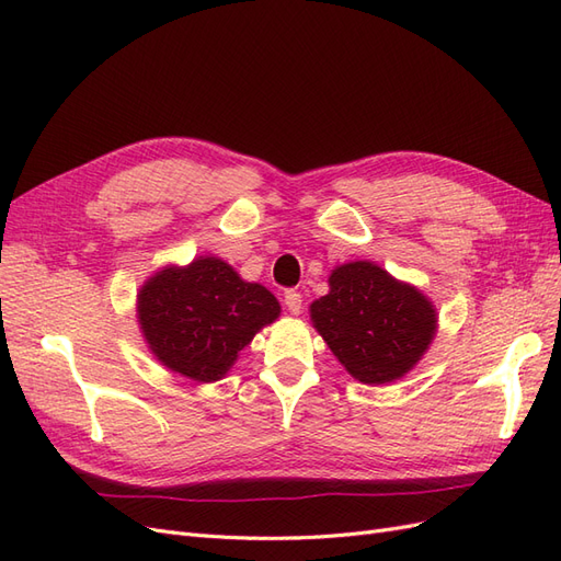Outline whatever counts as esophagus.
<instances>
[{"label":"esophagus","mask_w":561,"mask_h":561,"mask_svg":"<svg viewBox=\"0 0 561 561\" xmlns=\"http://www.w3.org/2000/svg\"><path fill=\"white\" fill-rule=\"evenodd\" d=\"M283 301H285L287 311H290L293 316L301 313V304H304V299H301V293H297V290H285V295H283Z\"/></svg>","instance_id":"1"}]
</instances>
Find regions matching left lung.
<instances>
[{
    "mask_svg": "<svg viewBox=\"0 0 561 561\" xmlns=\"http://www.w3.org/2000/svg\"><path fill=\"white\" fill-rule=\"evenodd\" d=\"M311 320L332 353L363 383L404 377L435 334V309L412 285L371 262L336 266L330 295L311 304Z\"/></svg>",
    "mask_w": 561,
    "mask_h": 561,
    "instance_id": "left-lung-1",
    "label": "left lung"
}]
</instances>
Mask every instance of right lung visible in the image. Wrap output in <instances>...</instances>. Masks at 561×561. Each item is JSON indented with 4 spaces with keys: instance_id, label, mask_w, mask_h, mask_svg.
<instances>
[{
    "instance_id": "right-lung-1",
    "label": "right lung",
    "mask_w": 561,
    "mask_h": 561,
    "mask_svg": "<svg viewBox=\"0 0 561 561\" xmlns=\"http://www.w3.org/2000/svg\"><path fill=\"white\" fill-rule=\"evenodd\" d=\"M280 313L276 297L245 283L217 257L163 268L138 295V316L151 353L194 381H217L252 336Z\"/></svg>"
}]
</instances>
